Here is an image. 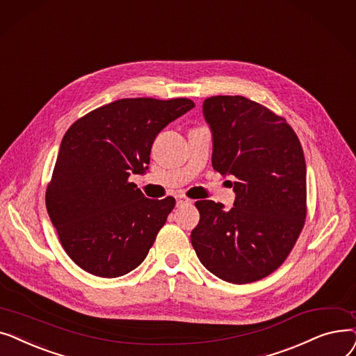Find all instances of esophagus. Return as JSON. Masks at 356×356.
<instances>
[{"label":"esophagus","instance_id":"1","mask_svg":"<svg viewBox=\"0 0 356 356\" xmlns=\"http://www.w3.org/2000/svg\"><path fill=\"white\" fill-rule=\"evenodd\" d=\"M193 200L184 197V195H178L177 197V206H182V204H188V202H191Z\"/></svg>","mask_w":356,"mask_h":356}]
</instances>
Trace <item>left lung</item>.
I'll return each mask as SVG.
<instances>
[{"label": "left lung", "instance_id": "obj_1", "mask_svg": "<svg viewBox=\"0 0 356 356\" xmlns=\"http://www.w3.org/2000/svg\"><path fill=\"white\" fill-rule=\"evenodd\" d=\"M202 114L213 134V168L236 178V200L230 210L195 202L193 248L220 280H262L289 257L306 220L302 147L285 118L242 95L210 97Z\"/></svg>", "mask_w": 356, "mask_h": 356}]
</instances>
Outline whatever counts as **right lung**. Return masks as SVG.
Segmentation results:
<instances>
[{"mask_svg":"<svg viewBox=\"0 0 356 356\" xmlns=\"http://www.w3.org/2000/svg\"><path fill=\"white\" fill-rule=\"evenodd\" d=\"M193 107L188 98H123L67 129L46 190V209L79 268L115 278L145 261L175 198H146L129 177L147 169L159 131Z\"/></svg>","mask_w":356,"mask_h":356,"instance_id":"add662e5","label":"right lung"}]
</instances>
